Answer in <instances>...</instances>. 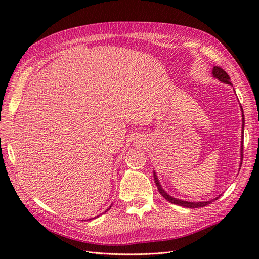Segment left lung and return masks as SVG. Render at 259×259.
Returning <instances> with one entry per match:
<instances>
[{
	"instance_id": "1",
	"label": "left lung",
	"mask_w": 259,
	"mask_h": 259,
	"mask_svg": "<svg viewBox=\"0 0 259 259\" xmlns=\"http://www.w3.org/2000/svg\"><path fill=\"white\" fill-rule=\"evenodd\" d=\"M213 76H215L216 79H218L219 81H222L223 83H226V84H230L232 85V83L230 82V76L228 75V73H227L224 69H222L221 67H217L215 66L213 68ZM242 108V107H241ZM243 119H242V127H244V115L242 114ZM242 133H243V130H242ZM243 137V136H242ZM241 159L243 160V143H242V146H241ZM242 162V161H241ZM242 165V163H241ZM240 165V166H241ZM153 178H154V183L156 185V187H158V190L159 192L162 194L163 198H165V200H167L168 202L173 203V204H177L179 206H185V207H189V208H198V207H203V206H206L208 204H210L211 202L217 200L218 198L216 199H213L210 201H206V202H188V201H183V200H177L173 197H170L169 194H167L165 191L163 190V188L161 187L160 183H159V179H158V176L155 175V173L153 171Z\"/></svg>"
}]
</instances>
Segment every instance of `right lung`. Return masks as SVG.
I'll list each match as a JSON object with an SVG mask.
<instances>
[{
  "instance_id": "1",
  "label": "right lung",
  "mask_w": 259,
  "mask_h": 259,
  "mask_svg": "<svg viewBox=\"0 0 259 259\" xmlns=\"http://www.w3.org/2000/svg\"><path fill=\"white\" fill-rule=\"evenodd\" d=\"M110 207H111V206H110ZM106 211H107V210H106Z\"/></svg>"
}]
</instances>
